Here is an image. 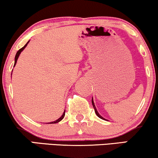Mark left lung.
Instances as JSON below:
<instances>
[{"instance_id": "1", "label": "left lung", "mask_w": 158, "mask_h": 158, "mask_svg": "<svg viewBox=\"0 0 158 158\" xmlns=\"http://www.w3.org/2000/svg\"><path fill=\"white\" fill-rule=\"evenodd\" d=\"M91 102H92V106H93V107H94V110H95V113H96V114H97V116H98L99 118H102V119H104V120H106V121H108V120H107V119H106V118H103L102 116H101V115L99 114L98 113V111H97V108H96V107H95V105H94V100H93V97H92V99H91Z\"/></svg>"}]
</instances>
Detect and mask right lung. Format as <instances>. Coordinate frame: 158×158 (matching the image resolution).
Here are the masks:
<instances>
[{
    "mask_svg": "<svg viewBox=\"0 0 158 158\" xmlns=\"http://www.w3.org/2000/svg\"><path fill=\"white\" fill-rule=\"evenodd\" d=\"M30 42V41H28V42H27V43L25 44V46H24V47H23V48H21V49H19V50H18V51L17 52V53H16V56H15V65H14V67H15V66L16 65V64H17V59H18V58H19V55H20L21 52H22L23 50L25 49V47H26L27 45H28V42ZM11 74H12V73H11ZM64 116H65V110H64V113H63V114L61 115V117H60V118H58L57 120L54 121V122H50V124H56V123H58V122H59L60 121H61L62 119H63L64 117ZM48 124H49V123H48Z\"/></svg>",
    "mask_w": 158,
    "mask_h": 158,
    "instance_id": "1",
    "label": "right lung"
}]
</instances>
